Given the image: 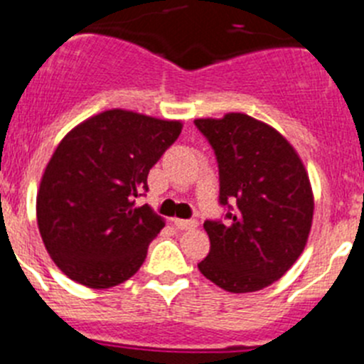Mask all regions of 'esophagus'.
I'll list each match as a JSON object with an SVG mask.
<instances>
[{"label": "esophagus", "mask_w": 364, "mask_h": 364, "mask_svg": "<svg viewBox=\"0 0 364 364\" xmlns=\"http://www.w3.org/2000/svg\"><path fill=\"white\" fill-rule=\"evenodd\" d=\"M172 221H174V225L179 230H188V228L198 227V221H196V219H172Z\"/></svg>", "instance_id": "1"}]
</instances>
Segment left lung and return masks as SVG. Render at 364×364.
<instances>
[{"mask_svg": "<svg viewBox=\"0 0 364 364\" xmlns=\"http://www.w3.org/2000/svg\"><path fill=\"white\" fill-rule=\"evenodd\" d=\"M194 123L214 149L219 203L230 208L227 223L203 225L210 252L198 268L227 292L261 290L287 274L309 241L314 218L309 174L296 149L263 121L230 112Z\"/></svg>", "mask_w": 364, "mask_h": 364, "instance_id": "left-lung-1", "label": "left lung"}]
</instances>
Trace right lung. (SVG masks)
I'll use <instances>...</instances> for the list:
<instances>
[{
	"label": "right lung",
	"instance_id": "right-lung-1",
	"mask_svg": "<svg viewBox=\"0 0 364 364\" xmlns=\"http://www.w3.org/2000/svg\"><path fill=\"white\" fill-rule=\"evenodd\" d=\"M181 129V121L112 109L61 139L39 183L36 215L65 276L101 290L139 270L165 221L149 205L136 206V198Z\"/></svg>",
	"mask_w": 364,
	"mask_h": 364
}]
</instances>
